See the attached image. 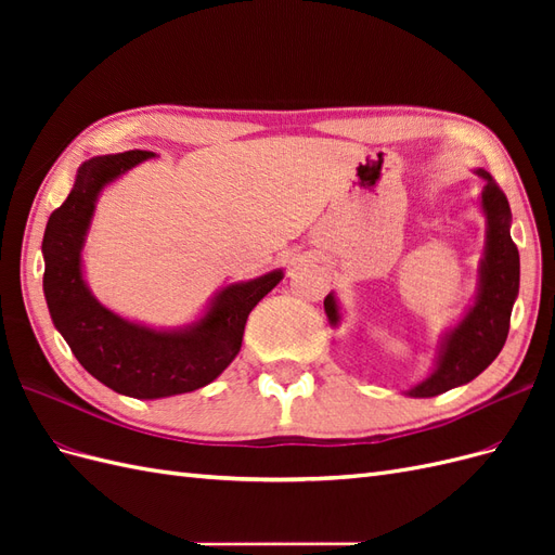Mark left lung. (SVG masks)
<instances>
[{
	"label": "left lung",
	"mask_w": 555,
	"mask_h": 555,
	"mask_svg": "<svg viewBox=\"0 0 555 555\" xmlns=\"http://www.w3.org/2000/svg\"><path fill=\"white\" fill-rule=\"evenodd\" d=\"M483 178L479 206L486 217V245L479 261L475 304L467 308L459 324H453L438 345V359L426 379L408 391L412 398H433L461 384L473 382L500 354L509 333V317L518 296L520 263L518 249L509 236L512 210L489 171L475 169ZM324 310L331 326L340 324L338 298L328 294Z\"/></svg>",
	"instance_id": "1"
}]
</instances>
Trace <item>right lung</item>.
Here are the masks:
<instances>
[{
	"instance_id": "right-lung-1",
	"label": "right lung",
	"mask_w": 555,
	"mask_h": 555,
	"mask_svg": "<svg viewBox=\"0 0 555 555\" xmlns=\"http://www.w3.org/2000/svg\"><path fill=\"white\" fill-rule=\"evenodd\" d=\"M150 157L155 155L147 150H129L82 162L69 196L50 215L41 245L43 294L55 328L94 379L141 400L190 393L220 377L241 351L249 312L284 278L278 268L227 284L204 314L178 328L129 322L99 304L82 278V247L99 194Z\"/></svg>"
}]
</instances>
